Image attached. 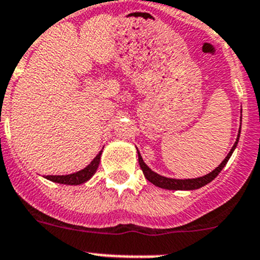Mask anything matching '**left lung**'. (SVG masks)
Here are the masks:
<instances>
[{"instance_id":"left-lung-1","label":"left lung","mask_w":260,"mask_h":260,"mask_svg":"<svg viewBox=\"0 0 260 260\" xmlns=\"http://www.w3.org/2000/svg\"><path fill=\"white\" fill-rule=\"evenodd\" d=\"M240 129H241V128H240ZM238 139H240V135L237 136V140H236L235 145H233V147L231 149V151L228 153V155L225 156V159H224L223 162L219 165V167L215 168V170L212 171V172H210V174L205 175V176H202V177H197V179L179 180V179H170V177L160 176V175L155 174L154 171H151L150 168L145 165V162L142 160L141 155H140V153L137 151V153H139L140 167H141V170H142V172H144L145 177H146V179L149 180L151 184H154L155 186H159V188H163V189H168V190H194V189L202 188V186H205L206 184L211 182L212 180H214L215 177L219 175V172L223 170L224 166L226 165V162H228L229 158H231V155H232L233 150H235L236 146H237Z\"/></svg>"}]
</instances>
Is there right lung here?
Segmentation results:
<instances>
[{
    "label": "right lung",
    "instance_id": "add662e5",
    "mask_svg": "<svg viewBox=\"0 0 260 260\" xmlns=\"http://www.w3.org/2000/svg\"><path fill=\"white\" fill-rule=\"evenodd\" d=\"M101 154L102 151H100L97 156L84 170L78 171V172L71 175H58V176L57 175H49V176H46V179L53 182H58V184H66V185H79V184H83V182L88 181L95 174L98 165H100V160H101Z\"/></svg>",
    "mask_w": 260,
    "mask_h": 260
}]
</instances>
